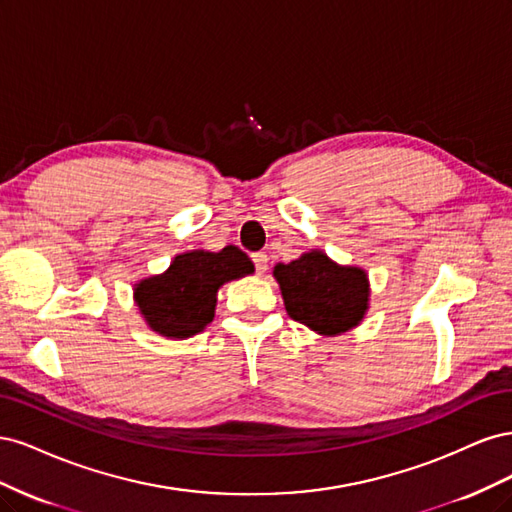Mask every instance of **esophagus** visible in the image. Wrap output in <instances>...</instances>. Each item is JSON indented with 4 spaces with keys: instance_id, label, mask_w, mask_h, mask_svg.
<instances>
[{
    "instance_id": "1",
    "label": "esophagus",
    "mask_w": 512,
    "mask_h": 512,
    "mask_svg": "<svg viewBox=\"0 0 512 512\" xmlns=\"http://www.w3.org/2000/svg\"><path fill=\"white\" fill-rule=\"evenodd\" d=\"M252 260H254V267L258 273H265L269 269V258L265 252H254Z\"/></svg>"
}]
</instances>
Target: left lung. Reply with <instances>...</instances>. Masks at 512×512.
Returning a JSON list of instances; mask_svg holds the SVG:
<instances>
[{
    "label": "left lung",
    "instance_id": "1",
    "mask_svg": "<svg viewBox=\"0 0 512 512\" xmlns=\"http://www.w3.org/2000/svg\"><path fill=\"white\" fill-rule=\"evenodd\" d=\"M286 312L312 331L339 335L361 322L367 309V275L339 267L322 252H309L288 265H275Z\"/></svg>",
    "mask_w": 512,
    "mask_h": 512
}]
</instances>
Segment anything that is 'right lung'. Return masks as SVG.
<instances>
[{"mask_svg": "<svg viewBox=\"0 0 512 512\" xmlns=\"http://www.w3.org/2000/svg\"><path fill=\"white\" fill-rule=\"evenodd\" d=\"M247 273H254L252 260L235 245L222 252L196 250L175 256L166 273L143 280L134 299L153 331L183 339L213 320L218 288Z\"/></svg>", "mask_w": 512, "mask_h": 512, "instance_id": "obj_1", "label": "right lung"}]
</instances>
